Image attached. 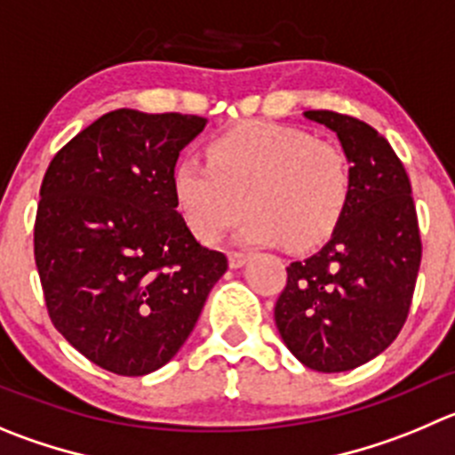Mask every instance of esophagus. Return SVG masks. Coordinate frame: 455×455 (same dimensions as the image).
<instances>
[{
	"label": "esophagus",
	"instance_id": "34e87169",
	"mask_svg": "<svg viewBox=\"0 0 455 455\" xmlns=\"http://www.w3.org/2000/svg\"><path fill=\"white\" fill-rule=\"evenodd\" d=\"M247 260H249V253L247 251H231V253H228V265H231L233 269L242 267Z\"/></svg>",
	"mask_w": 455,
	"mask_h": 455
}]
</instances>
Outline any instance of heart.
Wrapping results in <instances>:
<instances>
[{
  "label": "heart",
  "mask_w": 455,
  "mask_h": 455,
  "mask_svg": "<svg viewBox=\"0 0 455 455\" xmlns=\"http://www.w3.org/2000/svg\"><path fill=\"white\" fill-rule=\"evenodd\" d=\"M172 199L188 231L213 244L244 211L240 237L305 251L328 240L350 202L346 152L300 127L251 121L211 141L206 161L184 156L170 175Z\"/></svg>",
  "instance_id": "heart-1"
}]
</instances>
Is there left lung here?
<instances>
[{"label":"left lung","instance_id":"8db88e82","mask_svg":"<svg viewBox=\"0 0 455 455\" xmlns=\"http://www.w3.org/2000/svg\"><path fill=\"white\" fill-rule=\"evenodd\" d=\"M350 161L346 213L321 251L287 267L275 328L303 366L346 372L371 362L400 334L422 260L418 213L404 165L375 127L309 109Z\"/></svg>","mask_w":455,"mask_h":455}]
</instances>
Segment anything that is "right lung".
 Returning <instances> with one entry per match:
<instances>
[{
	"instance_id": "1",
	"label": "right lung",
	"mask_w": 455,
	"mask_h": 455,
	"mask_svg": "<svg viewBox=\"0 0 455 455\" xmlns=\"http://www.w3.org/2000/svg\"><path fill=\"white\" fill-rule=\"evenodd\" d=\"M204 127L190 114L114 109L42 180L33 244L51 323L116 375L165 366L228 267L195 240L170 188L180 152Z\"/></svg>"
}]
</instances>
